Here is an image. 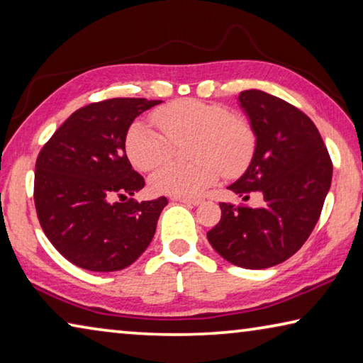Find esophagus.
Segmentation results:
<instances>
[{
  "label": "esophagus",
  "mask_w": 363,
  "mask_h": 363,
  "mask_svg": "<svg viewBox=\"0 0 363 363\" xmlns=\"http://www.w3.org/2000/svg\"><path fill=\"white\" fill-rule=\"evenodd\" d=\"M172 200H174V202L186 203V205H194V206H197V205L202 203V200H200V199H189V197H174Z\"/></svg>",
  "instance_id": "obj_1"
}]
</instances>
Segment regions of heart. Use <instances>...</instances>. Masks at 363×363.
<instances>
[{"instance_id":"obj_1","label":"heart","mask_w":363,"mask_h":363,"mask_svg":"<svg viewBox=\"0 0 363 363\" xmlns=\"http://www.w3.org/2000/svg\"><path fill=\"white\" fill-rule=\"evenodd\" d=\"M157 129L147 123L132 124L125 137V152L132 164L150 171L169 157L172 144L194 135L192 163H166L150 176L155 194L194 197L224 174H238L252 158L255 132L245 119L233 116L220 103L182 99L161 106L152 114Z\"/></svg>"}]
</instances>
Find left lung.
<instances>
[{
	"label": "left lung",
	"mask_w": 363,
	"mask_h": 363,
	"mask_svg": "<svg viewBox=\"0 0 363 363\" xmlns=\"http://www.w3.org/2000/svg\"><path fill=\"white\" fill-rule=\"evenodd\" d=\"M239 106L255 132V150L228 189L244 200L260 192L264 205L220 203L221 220L206 238L229 263L263 269L287 260L308 239L330 191L333 164L313 121L291 103L245 90Z\"/></svg>",
	"instance_id": "8db88e82"
}]
</instances>
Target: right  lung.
<instances>
[{"mask_svg":"<svg viewBox=\"0 0 363 363\" xmlns=\"http://www.w3.org/2000/svg\"><path fill=\"white\" fill-rule=\"evenodd\" d=\"M160 103H90L72 113L38 153L33 184L38 221L55 249L76 267L118 272L152 242L168 200L128 199L145 181L132 169L125 135L137 116Z\"/></svg>","mask_w":363,"mask_h":363,"instance_id":"add662e5","label":"right lung"}]
</instances>
